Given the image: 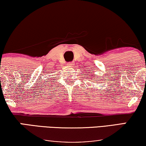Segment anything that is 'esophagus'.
Segmentation results:
<instances>
[{
	"mask_svg": "<svg viewBox=\"0 0 146 146\" xmlns=\"http://www.w3.org/2000/svg\"><path fill=\"white\" fill-rule=\"evenodd\" d=\"M74 63L73 62H68L67 64V66L69 67H72L74 66Z\"/></svg>",
	"mask_w": 146,
	"mask_h": 146,
	"instance_id": "esophagus-1",
	"label": "esophagus"
}]
</instances>
